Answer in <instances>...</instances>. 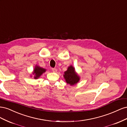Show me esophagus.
<instances>
[{
    "mask_svg": "<svg viewBox=\"0 0 127 127\" xmlns=\"http://www.w3.org/2000/svg\"><path fill=\"white\" fill-rule=\"evenodd\" d=\"M52 70L53 72H57V68H52Z\"/></svg>",
    "mask_w": 127,
    "mask_h": 127,
    "instance_id": "esophagus-1",
    "label": "esophagus"
}]
</instances>
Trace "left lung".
Here are the masks:
<instances>
[{
  "label": "left lung",
  "mask_w": 127,
  "mask_h": 127,
  "mask_svg": "<svg viewBox=\"0 0 127 127\" xmlns=\"http://www.w3.org/2000/svg\"><path fill=\"white\" fill-rule=\"evenodd\" d=\"M64 79L67 84L70 85H74L77 83L79 80V76L76 74L75 71V68L72 66L69 67L68 70L64 72Z\"/></svg>",
  "instance_id": "obj_1"
}]
</instances>
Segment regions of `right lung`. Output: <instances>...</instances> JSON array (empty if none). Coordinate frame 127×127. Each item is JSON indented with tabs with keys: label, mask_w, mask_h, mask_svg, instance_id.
Listing matches in <instances>:
<instances>
[{
	"label": "right lung",
	"mask_w": 127,
	"mask_h": 127,
	"mask_svg": "<svg viewBox=\"0 0 127 127\" xmlns=\"http://www.w3.org/2000/svg\"><path fill=\"white\" fill-rule=\"evenodd\" d=\"M45 69L44 68H41L39 66H36L35 68H34V72H33V74L35 75V76H34V78L37 79L39 77L43 74V72L45 71Z\"/></svg>",
	"instance_id": "add662e5"
}]
</instances>
